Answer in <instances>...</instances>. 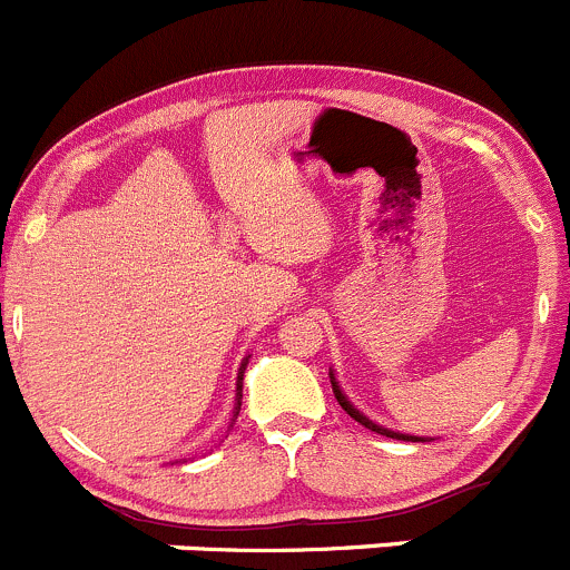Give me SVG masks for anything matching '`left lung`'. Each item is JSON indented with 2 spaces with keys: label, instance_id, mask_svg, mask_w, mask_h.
Instances as JSON below:
<instances>
[{
  "label": "left lung",
  "instance_id": "left-lung-1",
  "mask_svg": "<svg viewBox=\"0 0 570 570\" xmlns=\"http://www.w3.org/2000/svg\"><path fill=\"white\" fill-rule=\"evenodd\" d=\"M330 380H332V391H335V399H337V404H341L343 410H346L348 415H352L354 421H357V424H363L365 430H371V432H376V435H385V438H396V441H413V443H421V441H426V438H415V435H402V432H393V430H385V426H380V424H374V421L371 419H365L363 413H360L357 407H354L352 402H348L346 399V393L341 391V385H337L335 382V374H332L330 371Z\"/></svg>",
  "mask_w": 570,
  "mask_h": 570
}]
</instances>
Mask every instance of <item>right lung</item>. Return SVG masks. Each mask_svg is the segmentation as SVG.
Returning a JSON list of instances; mask_svg holds the SVG:
<instances>
[{"mask_svg":"<svg viewBox=\"0 0 570 570\" xmlns=\"http://www.w3.org/2000/svg\"><path fill=\"white\" fill-rule=\"evenodd\" d=\"M244 371H246V363L240 365V374H238V393H235V415H233V421L238 419V413H240V391H244Z\"/></svg>","mask_w":570,"mask_h":570,"instance_id":"right-lung-1","label":"right lung"}]
</instances>
